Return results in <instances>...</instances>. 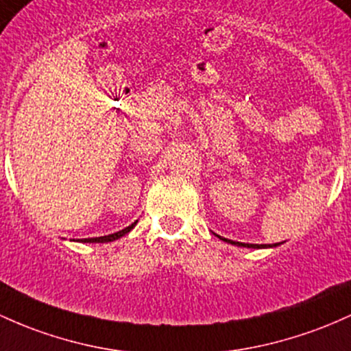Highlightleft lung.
I'll list each match as a JSON object with an SVG mask.
<instances>
[{
    "label": "left lung",
    "instance_id": "left-lung-1",
    "mask_svg": "<svg viewBox=\"0 0 351 351\" xmlns=\"http://www.w3.org/2000/svg\"><path fill=\"white\" fill-rule=\"evenodd\" d=\"M213 233V232H211ZM215 237H218L219 240L226 241V243H232V245H237V246H246V248H273V246H278V243H273V245H255V243H240V241H233V240H228V238H223L219 237V234L213 233Z\"/></svg>",
    "mask_w": 351,
    "mask_h": 351
}]
</instances>
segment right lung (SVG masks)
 Instances as JSON below:
<instances>
[{
  "label": "right lung",
  "mask_w": 351,
  "mask_h": 351,
  "mask_svg": "<svg viewBox=\"0 0 351 351\" xmlns=\"http://www.w3.org/2000/svg\"><path fill=\"white\" fill-rule=\"evenodd\" d=\"M138 223V219L134 223H132L130 226H126V228H123L121 232H117V233H111V234H106V237H98V238H82V240H75L73 238V241H83V243H106V241H114L118 240V238L125 237L126 233H130L132 230L134 228V225Z\"/></svg>",
  "instance_id": "add662e5"
}]
</instances>
